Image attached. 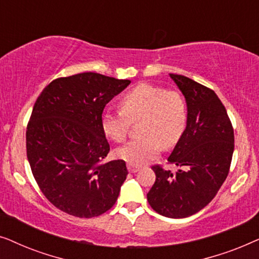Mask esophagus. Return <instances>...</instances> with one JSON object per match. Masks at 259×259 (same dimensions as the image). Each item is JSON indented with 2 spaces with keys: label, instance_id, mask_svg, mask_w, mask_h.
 <instances>
[{
  "label": "esophagus",
  "instance_id": "obj_1",
  "mask_svg": "<svg viewBox=\"0 0 259 259\" xmlns=\"http://www.w3.org/2000/svg\"><path fill=\"white\" fill-rule=\"evenodd\" d=\"M127 169H128V171L131 172V173H137L138 171H139V167H137V166H133V165H131V164H128L127 165Z\"/></svg>",
  "mask_w": 259,
  "mask_h": 259
}]
</instances>
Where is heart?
Returning <instances> with one entry per match:
<instances>
[{"label":"heart","instance_id":"obj_1","mask_svg":"<svg viewBox=\"0 0 259 259\" xmlns=\"http://www.w3.org/2000/svg\"><path fill=\"white\" fill-rule=\"evenodd\" d=\"M121 111H104L101 128L116 143L128 137L132 123H138L140 138L116 150V157L131 165H145L158 157L161 145L171 148L183 137L189 121V105L177 91L140 83L126 92L119 101Z\"/></svg>","mask_w":259,"mask_h":259}]
</instances>
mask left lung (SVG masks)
Segmentation results:
<instances>
[{"mask_svg":"<svg viewBox=\"0 0 259 259\" xmlns=\"http://www.w3.org/2000/svg\"><path fill=\"white\" fill-rule=\"evenodd\" d=\"M189 105V121L168 157L179 169L152 166L155 182L147 193L151 207L168 218L190 217L215 197L229 175L235 136L226 109L210 88L169 74Z\"/></svg>","mask_w":259,"mask_h":259,"instance_id":"obj_1","label":"left lung"}]
</instances>
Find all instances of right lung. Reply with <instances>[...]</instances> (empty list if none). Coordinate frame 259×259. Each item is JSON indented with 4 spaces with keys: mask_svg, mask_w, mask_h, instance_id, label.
Here are the masks:
<instances>
[{
    "mask_svg": "<svg viewBox=\"0 0 259 259\" xmlns=\"http://www.w3.org/2000/svg\"><path fill=\"white\" fill-rule=\"evenodd\" d=\"M130 83L80 73L53 80L38 95L27 125V158L42 193L59 210L92 218L115 204L128 171L123 160L102 162L109 144L100 119Z\"/></svg>",
    "mask_w": 259,
    "mask_h": 259,
    "instance_id": "right-lung-1",
    "label": "right lung"
}]
</instances>
